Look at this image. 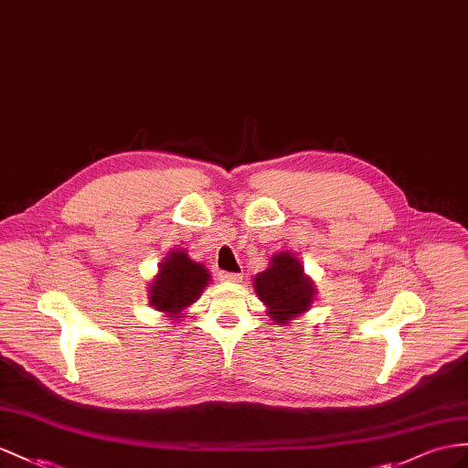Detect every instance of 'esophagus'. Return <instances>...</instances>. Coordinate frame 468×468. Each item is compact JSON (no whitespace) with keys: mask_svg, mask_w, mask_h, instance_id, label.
<instances>
[{"mask_svg":"<svg viewBox=\"0 0 468 468\" xmlns=\"http://www.w3.org/2000/svg\"><path fill=\"white\" fill-rule=\"evenodd\" d=\"M218 278L222 282H240L242 280V273H234V271H220Z\"/></svg>","mask_w":468,"mask_h":468,"instance_id":"34e87169","label":"esophagus"}]
</instances>
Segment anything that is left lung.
<instances>
[{
    "label": "left lung",
    "instance_id": "left-lung-1",
    "mask_svg": "<svg viewBox=\"0 0 468 468\" xmlns=\"http://www.w3.org/2000/svg\"><path fill=\"white\" fill-rule=\"evenodd\" d=\"M254 286L260 300L268 305L270 315L278 324H288L295 315L305 312L314 300L312 282L303 276L300 260L288 252L273 256L270 268L256 276Z\"/></svg>",
    "mask_w": 468,
    "mask_h": 468
}]
</instances>
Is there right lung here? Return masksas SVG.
<instances>
[{
	"label": "right lung",
	"instance_id": "obj_1",
	"mask_svg": "<svg viewBox=\"0 0 468 468\" xmlns=\"http://www.w3.org/2000/svg\"><path fill=\"white\" fill-rule=\"evenodd\" d=\"M210 280L208 270L198 261H192L182 250L170 254L158 271L151 288V305L156 310L176 315L197 298Z\"/></svg>",
	"mask_w": 468,
	"mask_h": 468
}]
</instances>
